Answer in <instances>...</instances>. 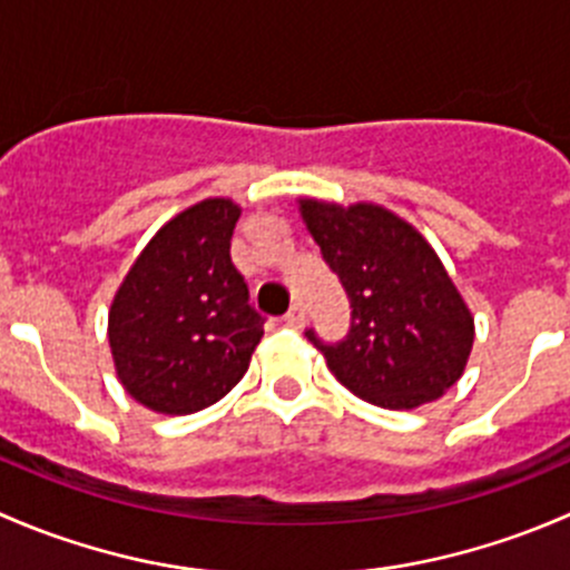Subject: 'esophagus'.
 Instances as JSON below:
<instances>
[{"label": "esophagus", "instance_id": "34e87169", "mask_svg": "<svg viewBox=\"0 0 570 570\" xmlns=\"http://www.w3.org/2000/svg\"><path fill=\"white\" fill-rule=\"evenodd\" d=\"M284 322L289 327H303V325H306V308H303V303H295V306H292L289 312H286Z\"/></svg>", "mask_w": 570, "mask_h": 570}]
</instances>
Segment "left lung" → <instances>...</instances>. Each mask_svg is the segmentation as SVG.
<instances>
[{"instance_id":"1","label":"left lung","mask_w":570,"mask_h":570,"mask_svg":"<svg viewBox=\"0 0 570 570\" xmlns=\"http://www.w3.org/2000/svg\"><path fill=\"white\" fill-rule=\"evenodd\" d=\"M303 220L350 297L338 342L306 336L342 386L372 405L407 411L463 375L474 320L435 250L405 220L372 204L301 200Z\"/></svg>"}]
</instances>
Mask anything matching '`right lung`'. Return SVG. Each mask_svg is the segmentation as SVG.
Listing matches in <instances>:
<instances>
[{"mask_svg": "<svg viewBox=\"0 0 570 570\" xmlns=\"http://www.w3.org/2000/svg\"><path fill=\"white\" fill-rule=\"evenodd\" d=\"M239 206L209 198L165 223L131 264L109 308V347L124 389L157 413L215 405L248 372L264 336L232 262Z\"/></svg>", "mask_w": 570, "mask_h": 570, "instance_id": "add662e5", "label": "right lung"}]
</instances>
